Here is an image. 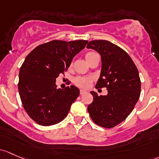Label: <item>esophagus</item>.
<instances>
[{"instance_id": "1", "label": "esophagus", "mask_w": 159, "mask_h": 159, "mask_svg": "<svg viewBox=\"0 0 159 159\" xmlns=\"http://www.w3.org/2000/svg\"><path fill=\"white\" fill-rule=\"evenodd\" d=\"M87 93V91H84V90H81V91H80V94H81V95L84 94V93Z\"/></svg>"}]
</instances>
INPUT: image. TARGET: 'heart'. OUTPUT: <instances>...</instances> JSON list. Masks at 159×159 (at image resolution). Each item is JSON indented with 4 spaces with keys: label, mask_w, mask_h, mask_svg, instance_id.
<instances>
[{
    "label": "heart",
    "mask_w": 159,
    "mask_h": 159,
    "mask_svg": "<svg viewBox=\"0 0 159 159\" xmlns=\"http://www.w3.org/2000/svg\"><path fill=\"white\" fill-rule=\"evenodd\" d=\"M93 54H95V52H87L86 55H85V58L88 60L89 57H91V56ZM91 82H92V78H90V77L78 76L76 77V78H75L74 79L75 84L81 88H89Z\"/></svg>",
    "instance_id": "b5f03b06"
}]
</instances>
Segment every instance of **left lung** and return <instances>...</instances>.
<instances>
[{"instance_id": "left-lung-1", "label": "left lung", "mask_w": 159, "mask_h": 159, "mask_svg": "<svg viewBox=\"0 0 159 159\" xmlns=\"http://www.w3.org/2000/svg\"><path fill=\"white\" fill-rule=\"evenodd\" d=\"M87 48L101 56V76L95 88H106L108 91L106 96L91 91L93 100L88 105V113L97 125L113 128L126 119L139 98L138 69L126 52L109 41L92 40Z\"/></svg>"}]
</instances>
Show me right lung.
<instances>
[{
  "mask_svg": "<svg viewBox=\"0 0 159 159\" xmlns=\"http://www.w3.org/2000/svg\"><path fill=\"white\" fill-rule=\"evenodd\" d=\"M87 40H52L35 48L20 69L18 90L23 108L41 126L56 124L66 118L79 96L74 85L57 89L56 78L68 70Z\"/></svg>",
  "mask_w": 159,
  "mask_h": 159,
  "instance_id": "obj_1",
  "label": "right lung"
}]
</instances>
